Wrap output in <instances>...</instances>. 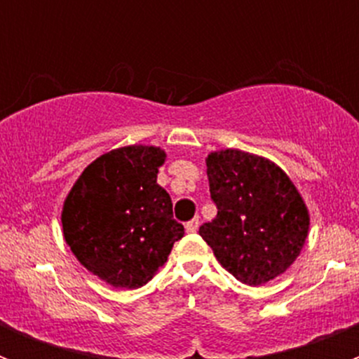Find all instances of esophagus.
I'll return each mask as SVG.
<instances>
[{
    "label": "esophagus",
    "mask_w": 359,
    "mask_h": 359,
    "mask_svg": "<svg viewBox=\"0 0 359 359\" xmlns=\"http://www.w3.org/2000/svg\"><path fill=\"white\" fill-rule=\"evenodd\" d=\"M198 228H199V219L198 217H194L192 221H189V223L185 224L187 233H196V231H198Z\"/></svg>",
    "instance_id": "34e87169"
}]
</instances>
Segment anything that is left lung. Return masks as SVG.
<instances>
[{"mask_svg":"<svg viewBox=\"0 0 359 359\" xmlns=\"http://www.w3.org/2000/svg\"><path fill=\"white\" fill-rule=\"evenodd\" d=\"M210 198L217 215L199 226L224 269L248 286H261L294 262L309 230L298 190L277 165L226 149L207 158Z\"/></svg>","mask_w":359,"mask_h":359,"instance_id":"1","label":"left lung"}]
</instances>
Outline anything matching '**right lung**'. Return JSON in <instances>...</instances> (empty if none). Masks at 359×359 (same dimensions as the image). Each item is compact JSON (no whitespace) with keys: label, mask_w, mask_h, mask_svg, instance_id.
<instances>
[{"label":"right lung","mask_w":359,"mask_h":359,"mask_svg":"<svg viewBox=\"0 0 359 359\" xmlns=\"http://www.w3.org/2000/svg\"><path fill=\"white\" fill-rule=\"evenodd\" d=\"M165 152L131 145L88 165L62 208V230L86 269L115 287L136 290L167 262L185 230L156 183Z\"/></svg>","instance_id":"1"}]
</instances>
